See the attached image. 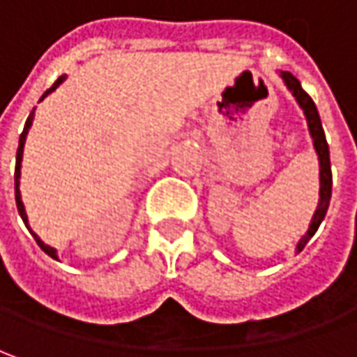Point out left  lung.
I'll return each instance as SVG.
<instances>
[{
  "instance_id": "8db88e82",
  "label": "left lung",
  "mask_w": 357,
  "mask_h": 357,
  "mask_svg": "<svg viewBox=\"0 0 357 357\" xmlns=\"http://www.w3.org/2000/svg\"><path fill=\"white\" fill-rule=\"evenodd\" d=\"M282 77H284L286 86L289 87V91L296 96L300 107H302L303 114L307 117V128H310V133L314 137V148H316L319 155V181H321V188H319V206L316 209V213H314V220L310 224L307 234L298 243V252H302L303 245L318 231L319 224L326 218V211H328V206H330V197H332V163H330V148H328V142H326V133H324V128H321V119H319L316 103L303 91L300 82L289 71H284Z\"/></svg>"
}]
</instances>
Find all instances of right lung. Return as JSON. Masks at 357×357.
<instances>
[{"mask_svg":"<svg viewBox=\"0 0 357 357\" xmlns=\"http://www.w3.org/2000/svg\"><path fill=\"white\" fill-rule=\"evenodd\" d=\"M63 82V77H59L57 82H55L54 86L50 87L43 96H41V100L47 96V93H52L54 91L55 87L59 86ZM31 119H33V116H29L27 117V121H25V128H24V132H22V135H20V148H17V158H15V174H13V178H15V204H17V211H20V215H22V220H24V224L27 225V215H25V209H24V204H22V199H20V190H17V185H20V167H22V153H24V144H25V135H27V130H29V126H31ZM33 238H36V241H38V245L47 254V256H52V257H57V254H55V250L54 248H50V245H45L43 241L39 240L38 236L33 234Z\"/></svg>","mask_w":357,"mask_h":357,"instance_id":"right-lung-1","label":"right lung"}]
</instances>
